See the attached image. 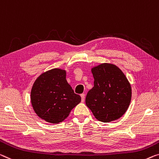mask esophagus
Instances as JSON below:
<instances>
[{"label": "esophagus", "instance_id": "esophagus-1", "mask_svg": "<svg viewBox=\"0 0 159 159\" xmlns=\"http://www.w3.org/2000/svg\"><path fill=\"white\" fill-rule=\"evenodd\" d=\"M80 97H81V101H82V102H84V100H85V94L82 93L81 95H80Z\"/></svg>", "mask_w": 159, "mask_h": 159}]
</instances>
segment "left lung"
<instances>
[{
  "label": "left lung",
  "instance_id": "1",
  "mask_svg": "<svg viewBox=\"0 0 159 159\" xmlns=\"http://www.w3.org/2000/svg\"><path fill=\"white\" fill-rule=\"evenodd\" d=\"M94 86L88 92L86 104L97 120L103 123L120 118L131 100V87L116 66L101 63L91 69Z\"/></svg>",
  "mask_w": 159,
  "mask_h": 159
}]
</instances>
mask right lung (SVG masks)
<instances>
[{"mask_svg":"<svg viewBox=\"0 0 159 159\" xmlns=\"http://www.w3.org/2000/svg\"><path fill=\"white\" fill-rule=\"evenodd\" d=\"M66 72L53 68L35 80L30 92V101L39 116L51 124L62 122L81 98L75 94L66 79Z\"/></svg>","mask_w":159,"mask_h":159,"instance_id":"add662e5","label":"right lung"}]
</instances>
